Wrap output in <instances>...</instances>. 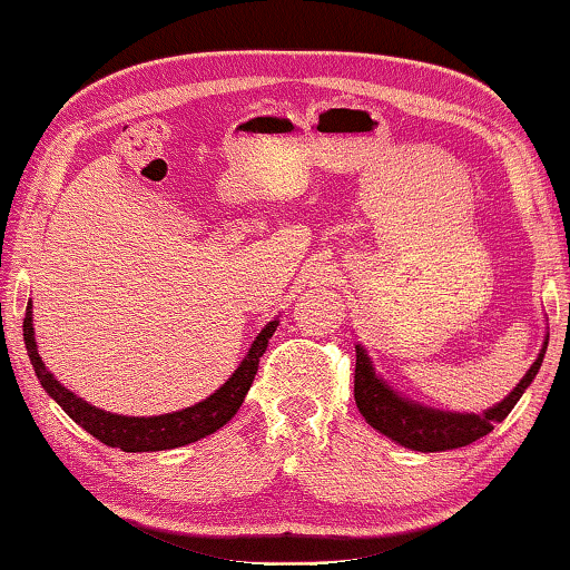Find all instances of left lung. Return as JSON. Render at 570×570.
<instances>
[{"instance_id": "1", "label": "left lung", "mask_w": 570, "mask_h": 570, "mask_svg": "<svg viewBox=\"0 0 570 570\" xmlns=\"http://www.w3.org/2000/svg\"><path fill=\"white\" fill-rule=\"evenodd\" d=\"M548 347V337L535 363L522 375L518 387H512L508 399L500 401L484 413H449L426 409V405L401 399L391 385L375 375V367L365 355V350L355 345V403L365 421L375 431L385 433L395 444L413 451H446L469 446L472 441L490 433L497 423L508 419V413L520 401V395L528 391V385L535 381L540 365H543Z\"/></svg>"}]
</instances>
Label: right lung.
I'll return each instance as SVG.
<instances>
[{
    "mask_svg": "<svg viewBox=\"0 0 570 570\" xmlns=\"http://www.w3.org/2000/svg\"><path fill=\"white\" fill-rule=\"evenodd\" d=\"M276 327L278 320L268 322L266 327L261 330L258 337L253 340L248 355L243 357V363L236 367V373H233L210 399L175 413L149 415V419H144V415H116L101 411L96 409V405L86 403L83 399H78L76 393H70L66 385H60V381L52 377L50 370L45 367L42 357L38 355V342H35L32 327V304L27 306L22 334L35 375H38L40 385L48 391L50 399L56 401L78 426H83L90 436L101 441V444L119 446L121 451H134V454H137V451H165L193 444V441L210 436V433L225 426V423L238 413L243 399H246L248 387L253 385V377H256L258 360L266 352L268 340L274 337Z\"/></svg>",
    "mask_w": 570,
    "mask_h": 570,
    "instance_id": "add662e5",
    "label": "right lung"
}]
</instances>
